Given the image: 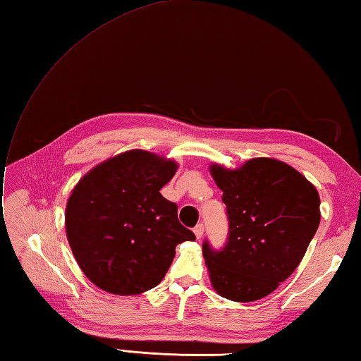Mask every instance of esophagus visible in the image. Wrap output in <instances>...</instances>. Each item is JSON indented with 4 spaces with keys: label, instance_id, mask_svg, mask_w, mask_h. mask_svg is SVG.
Instances as JSON below:
<instances>
[{
    "label": "esophagus",
    "instance_id": "1",
    "mask_svg": "<svg viewBox=\"0 0 361 361\" xmlns=\"http://www.w3.org/2000/svg\"><path fill=\"white\" fill-rule=\"evenodd\" d=\"M195 235H196L197 239H201L204 236V224L202 222H199L197 226L195 227Z\"/></svg>",
    "mask_w": 361,
    "mask_h": 361
}]
</instances>
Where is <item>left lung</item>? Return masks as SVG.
I'll return each instance as SVG.
<instances>
[{"instance_id":"1","label":"left lung","mask_w":361,"mask_h":361,"mask_svg":"<svg viewBox=\"0 0 361 361\" xmlns=\"http://www.w3.org/2000/svg\"><path fill=\"white\" fill-rule=\"evenodd\" d=\"M212 174L228 219L222 248L202 244L212 284L231 301L264 298L293 274L315 236L318 191L295 168L267 157L233 171L213 165Z\"/></svg>"}]
</instances>
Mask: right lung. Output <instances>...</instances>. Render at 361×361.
Segmentation results:
<instances>
[{"mask_svg": "<svg viewBox=\"0 0 361 361\" xmlns=\"http://www.w3.org/2000/svg\"><path fill=\"white\" fill-rule=\"evenodd\" d=\"M173 160L134 149L95 166L66 205L68 241L83 274L116 295L153 289L170 269L176 245L195 241L178 205L160 195Z\"/></svg>", "mask_w": 361, "mask_h": 361, "instance_id": "right-lung-1", "label": "right lung"}]
</instances>
